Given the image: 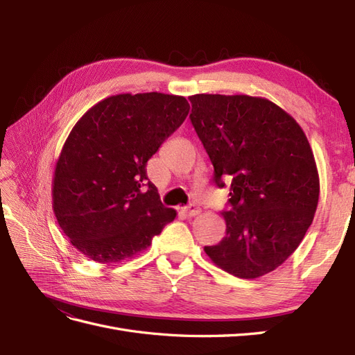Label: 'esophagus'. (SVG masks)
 Instances as JSON below:
<instances>
[{
    "label": "esophagus",
    "instance_id": "1",
    "mask_svg": "<svg viewBox=\"0 0 355 355\" xmlns=\"http://www.w3.org/2000/svg\"><path fill=\"white\" fill-rule=\"evenodd\" d=\"M184 211L187 213V216H189V218H194V216H197V214H200L201 209H200V207H197L196 204H189V206H187V207L184 209Z\"/></svg>",
    "mask_w": 355,
    "mask_h": 355
}]
</instances>
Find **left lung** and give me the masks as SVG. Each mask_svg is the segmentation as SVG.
I'll use <instances>...</instances> for the list:
<instances>
[{
    "instance_id": "left-lung-1",
    "label": "left lung",
    "mask_w": 355,
    "mask_h": 355,
    "mask_svg": "<svg viewBox=\"0 0 355 355\" xmlns=\"http://www.w3.org/2000/svg\"><path fill=\"white\" fill-rule=\"evenodd\" d=\"M189 115L216 187L231 182L227 234L204 252L239 278L262 277L292 254L313 223L320 179L313 149L292 115L247 94L189 96Z\"/></svg>"
}]
</instances>
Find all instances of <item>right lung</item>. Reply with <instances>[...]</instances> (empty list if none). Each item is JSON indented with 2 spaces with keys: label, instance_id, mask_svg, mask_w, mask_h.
Listing matches in <instances>:
<instances>
[{
  "label": "right lung",
  "instance_id": "right-lung-1",
  "mask_svg": "<svg viewBox=\"0 0 355 355\" xmlns=\"http://www.w3.org/2000/svg\"><path fill=\"white\" fill-rule=\"evenodd\" d=\"M189 112L184 96L123 93L85 112L53 176V211L71 244L99 263L151 245L176 210L164 207L146 163Z\"/></svg>",
  "mask_w": 355,
  "mask_h": 355
}]
</instances>
